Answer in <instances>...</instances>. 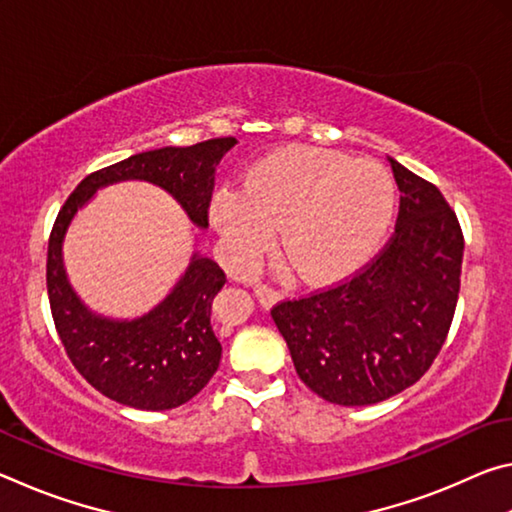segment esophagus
<instances>
[{
  "label": "esophagus",
  "mask_w": 512,
  "mask_h": 512,
  "mask_svg": "<svg viewBox=\"0 0 512 512\" xmlns=\"http://www.w3.org/2000/svg\"><path fill=\"white\" fill-rule=\"evenodd\" d=\"M255 296L259 300V305H262L264 309H271L277 300L282 298L280 291H275L271 287H266V284H257L255 287Z\"/></svg>",
  "instance_id": "obj_1"
}]
</instances>
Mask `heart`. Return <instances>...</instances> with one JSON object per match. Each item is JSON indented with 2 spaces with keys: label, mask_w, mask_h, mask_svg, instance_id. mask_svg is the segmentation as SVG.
I'll return each mask as SVG.
<instances>
[{
  "label": "heart",
  "mask_w": 512,
  "mask_h": 512,
  "mask_svg": "<svg viewBox=\"0 0 512 512\" xmlns=\"http://www.w3.org/2000/svg\"><path fill=\"white\" fill-rule=\"evenodd\" d=\"M397 189L375 160L296 146L259 160L244 187L216 194L214 223L241 266L280 230V250L305 282L357 271L391 230Z\"/></svg>",
  "instance_id": "obj_1"
}]
</instances>
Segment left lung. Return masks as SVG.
<instances>
[{"label":"left lung","instance_id":"left-lung-1","mask_svg":"<svg viewBox=\"0 0 512 512\" xmlns=\"http://www.w3.org/2000/svg\"><path fill=\"white\" fill-rule=\"evenodd\" d=\"M400 187L393 239L339 287L287 300L271 316L298 377L341 406L413 386L447 339L461 289L463 232L436 187L388 158Z\"/></svg>","mask_w":512,"mask_h":512}]
</instances>
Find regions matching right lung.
I'll return each mask as SVG.
<instances>
[{
	"instance_id": "right-lung-1",
	"label": "right lung",
	"mask_w": 512,
	"mask_h": 512,
	"mask_svg": "<svg viewBox=\"0 0 512 512\" xmlns=\"http://www.w3.org/2000/svg\"><path fill=\"white\" fill-rule=\"evenodd\" d=\"M235 144V137H219L131 155L81 180L58 212L47 253L51 316L76 370L110 400L142 411H169L203 391L221 361L210 316L225 273L196 248L158 305L135 318H112L85 305L69 282L63 255L69 225L99 189L142 180L164 189L196 228L207 230L216 167Z\"/></svg>"
}]
</instances>
